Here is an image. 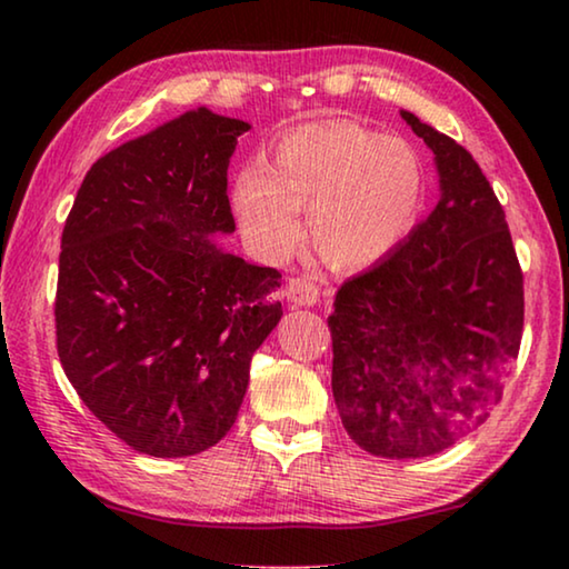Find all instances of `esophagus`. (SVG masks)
<instances>
[{
    "label": "esophagus",
    "mask_w": 569,
    "mask_h": 569,
    "mask_svg": "<svg viewBox=\"0 0 569 569\" xmlns=\"http://www.w3.org/2000/svg\"><path fill=\"white\" fill-rule=\"evenodd\" d=\"M286 298L296 306H316L321 298V288L316 286L313 278L308 276H293L286 283Z\"/></svg>",
    "instance_id": "esophagus-1"
}]
</instances>
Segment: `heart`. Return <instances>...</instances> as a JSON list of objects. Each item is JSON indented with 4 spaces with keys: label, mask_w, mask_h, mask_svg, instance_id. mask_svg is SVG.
<instances>
[{
    "label": "heart",
    "mask_w": 569,
    "mask_h": 569,
    "mask_svg": "<svg viewBox=\"0 0 569 569\" xmlns=\"http://www.w3.org/2000/svg\"><path fill=\"white\" fill-rule=\"evenodd\" d=\"M421 166L397 138L349 120L283 134L266 168L233 182L246 238L268 258H286L301 238L298 210L323 263L353 271L381 261L409 233L421 200Z\"/></svg>",
    "instance_id": "obj_1"
}]
</instances>
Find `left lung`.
<instances>
[{
    "label": "left lung",
    "mask_w": 569,
    "mask_h": 569,
    "mask_svg": "<svg viewBox=\"0 0 569 569\" xmlns=\"http://www.w3.org/2000/svg\"><path fill=\"white\" fill-rule=\"evenodd\" d=\"M401 118L435 152L441 198L336 293L331 389L363 451L417 459L457 445L502 399L522 343L525 281L477 160L417 114Z\"/></svg>",
    "instance_id": "1"
}]
</instances>
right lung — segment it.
<instances>
[{"instance_id": "right-lung-1", "label": "right lung", "mask_w": 569, "mask_h": 569, "mask_svg": "<svg viewBox=\"0 0 569 569\" xmlns=\"http://www.w3.org/2000/svg\"><path fill=\"white\" fill-rule=\"evenodd\" d=\"M250 124L190 110L102 156L64 220L57 353L94 417L140 455L192 457L236 423L250 359L281 321V273L226 253L228 162Z\"/></svg>"}]
</instances>
